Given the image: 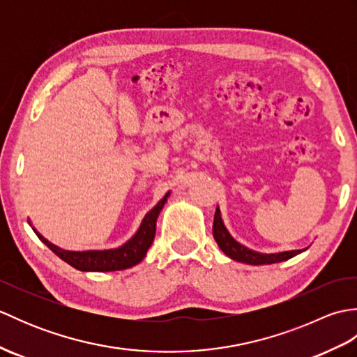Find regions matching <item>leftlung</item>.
I'll return each mask as SVG.
<instances>
[{"instance_id":"obj_1","label":"left lung","mask_w":357,"mask_h":357,"mask_svg":"<svg viewBox=\"0 0 357 357\" xmlns=\"http://www.w3.org/2000/svg\"><path fill=\"white\" fill-rule=\"evenodd\" d=\"M213 236H215V241L218 242L219 248H221L227 256L231 257L233 261L244 262V264H250V265L282 262V261L290 259V257H293L296 255L302 253L305 250V248L304 250H288V252H279V253H259V252H255V250H250L248 247L242 245L241 242L234 239L230 234V231L227 230L219 207H216V211H215Z\"/></svg>"}]
</instances>
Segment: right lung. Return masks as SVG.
<instances>
[{"mask_svg": "<svg viewBox=\"0 0 357 357\" xmlns=\"http://www.w3.org/2000/svg\"><path fill=\"white\" fill-rule=\"evenodd\" d=\"M169 196H170V192H167L164 195V198L159 201L146 216H144L141 225L138 227V230H136L133 236L127 242H124L123 245H119L116 248L72 252V250H64V248H59L55 244H52V242L45 239L43 234L35 229V227H32V229L36 233V236L40 238L41 242H44V244L47 245L53 253L79 271L126 270V268L133 267L136 264H139L144 257H146L147 250L150 248L151 242H153L155 233H156V219L159 213H161V210ZM29 224H30V219H29Z\"/></svg>", "mask_w": 357, "mask_h": 357, "instance_id": "obj_1", "label": "right lung"}]
</instances>
